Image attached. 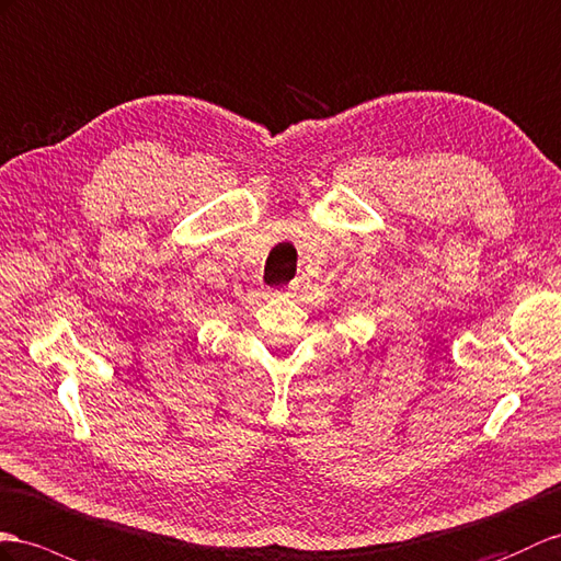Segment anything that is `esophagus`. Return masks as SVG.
<instances>
[{
  "label": "esophagus",
  "instance_id": "esophagus-1",
  "mask_svg": "<svg viewBox=\"0 0 561 561\" xmlns=\"http://www.w3.org/2000/svg\"><path fill=\"white\" fill-rule=\"evenodd\" d=\"M295 290H299V283H297V280H295V283L290 285V288H288V293H295Z\"/></svg>",
  "mask_w": 561,
  "mask_h": 561
}]
</instances>
